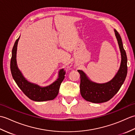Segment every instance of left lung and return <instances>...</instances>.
<instances>
[{
	"label": "left lung",
	"instance_id": "8db88e82",
	"mask_svg": "<svg viewBox=\"0 0 135 135\" xmlns=\"http://www.w3.org/2000/svg\"><path fill=\"white\" fill-rule=\"evenodd\" d=\"M121 56V64L115 75L110 81L103 84L94 82L82 70L80 74V91L82 97L88 102L94 103L106 102L113 98L124 84L127 75V57L123 47L122 39L117 30H114Z\"/></svg>",
	"mask_w": 135,
	"mask_h": 135
}]
</instances>
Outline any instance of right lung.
Here are the masks:
<instances>
[{"instance_id":"obj_1","label":"right lung","mask_w":135,"mask_h":135,"mask_svg":"<svg viewBox=\"0 0 135 135\" xmlns=\"http://www.w3.org/2000/svg\"><path fill=\"white\" fill-rule=\"evenodd\" d=\"M20 38V36L14 45L10 61L11 73L14 80L22 92L33 101L45 102L53 100L58 95L60 85L64 79L65 71L63 69L60 70L58 74V78L46 86H41L28 81L19 70L17 63V45Z\"/></svg>"}]
</instances>
